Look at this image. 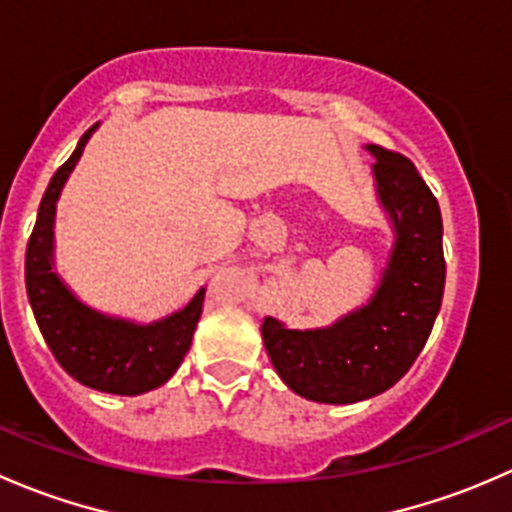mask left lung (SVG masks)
Wrapping results in <instances>:
<instances>
[{"label": "left lung", "mask_w": 512, "mask_h": 512, "mask_svg": "<svg viewBox=\"0 0 512 512\" xmlns=\"http://www.w3.org/2000/svg\"><path fill=\"white\" fill-rule=\"evenodd\" d=\"M366 151L374 156L376 200L394 230L371 299L329 327L262 322V342L280 379L317 404H356L391 389L421 354L446 285L438 200L409 158L379 146Z\"/></svg>", "instance_id": "1"}]
</instances>
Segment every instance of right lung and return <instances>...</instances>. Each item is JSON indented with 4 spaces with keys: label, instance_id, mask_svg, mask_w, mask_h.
Returning a JSON list of instances; mask_svg holds the SVG:
<instances>
[{
    "label": "right lung",
    "instance_id": "1",
    "mask_svg": "<svg viewBox=\"0 0 512 512\" xmlns=\"http://www.w3.org/2000/svg\"><path fill=\"white\" fill-rule=\"evenodd\" d=\"M96 128L98 123L81 136L41 198L24 265L27 294L44 342L66 374L103 394L138 396L163 386L188 354L203 314L205 287L173 314L141 324L89 307L54 270L56 203Z\"/></svg>",
    "mask_w": 512,
    "mask_h": 512
}]
</instances>
